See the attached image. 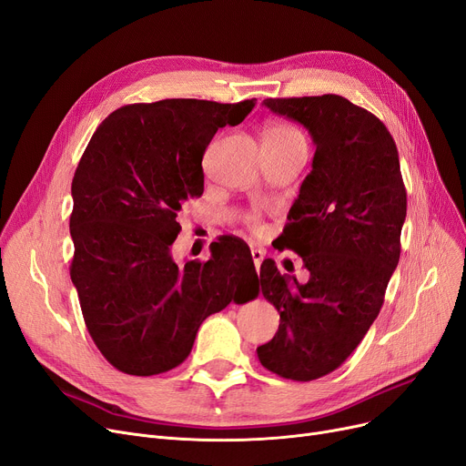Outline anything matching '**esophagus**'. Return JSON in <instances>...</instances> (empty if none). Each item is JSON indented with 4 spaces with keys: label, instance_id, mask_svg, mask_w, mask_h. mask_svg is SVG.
Wrapping results in <instances>:
<instances>
[{
    "label": "esophagus",
    "instance_id": "obj_1",
    "mask_svg": "<svg viewBox=\"0 0 466 466\" xmlns=\"http://www.w3.org/2000/svg\"><path fill=\"white\" fill-rule=\"evenodd\" d=\"M251 258H253V262H255V268L258 270L262 258H265V251L258 249V248H253V249H251Z\"/></svg>",
    "mask_w": 466,
    "mask_h": 466
}]
</instances>
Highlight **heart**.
<instances>
[{"label":"heart","mask_w":466,"mask_h":466,"mask_svg":"<svg viewBox=\"0 0 466 466\" xmlns=\"http://www.w3.org/2000/svg\"><path fill=\"white\" fill-rule=\"evenodd\" d=\"M286 137H300V133L297 129H293L291 126L274 124L265 131V137H262V138H286ZM251 222H253L255 228H258V222L255 218H251Z\"/></svg>","instance_id":"b5f03b06"}]
</instances>
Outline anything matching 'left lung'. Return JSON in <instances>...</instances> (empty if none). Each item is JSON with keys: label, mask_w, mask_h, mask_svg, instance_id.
Segmentation results:
<instances>
[{"label": "left lung", "mask_w": 466, "mask_h": 466, "mask_svg": "<svg viewBox=\"0 0 466 466\" xmlns=\"http://www.w3.org/2000/svg\"><path fill=\"white\" fill-rule=\"evenodd\" d=\"M270 112L307 127L316 145L283 230L307 283L260 265V289L279 312L274 339L257 349L268 371L314 380L335 371L379 316L400 260L408 194L392 135L339 95L267 98Z\"/></svg>", "instance_id": "obj_1"}]
</instances>
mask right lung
<instances>
[{
    "mask_svg": "<svg viewBox=\"0 0 466 466\" xmlns=\"http://www.w3.org/2000/svg\"><path fill=\"white\" fill-rule=\"evenodd\" d=\"M255 103L127 105L93 133L72 180L70 278L87 331L116 370L150 377L177 368L201 321L230 300L253 299L255 265L238 239L215 241L208 262L185 267L171 246L183 204L204 194L201 159L211 138L241 124Z\"/></svg>",
    "mask_w": 466,
    "mask_h": 466,
    "instance_id": "add662e5",
    "label": "right lung"
}]
</instances>
